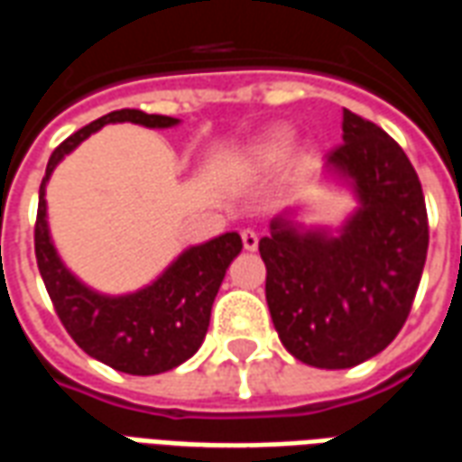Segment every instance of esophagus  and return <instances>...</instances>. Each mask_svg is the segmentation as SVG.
I'll return each mask as SVG.
<instances>
[{
  "mask_svg": "<svg viewBox=\"0 0 462 462\" xmlns=\"http://www.w3.org/2000/svg\"><path fill=\"white\" fill-rule=\"evenodd\" d=\"M242 245H245V250L254 252L260 247V237H257V232L254 230H242Z\"/></svg>",
  "mask_w": 462,
  "mask_h": 462,
  "instance_id": "obj_1",
  "label": "esophagus"
}]
</instances>
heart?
Segmentation results:
<instances>
[{
    "label": "heart",
    "mask_w": 462,
    "mask_h": 462,
    "mask_svg": "<svg viewBox=\"0 0 462 462\" xmlns=\"http://www.w3.org/2000/svg\"><path fill=\"white\" fill-rule=\"evenodd\" d=\"M291 145H294V133L290 128H272L270 133H264L260 141L254 143L250 148V155H247V168H254V171H262V168H272L282 162L287 155H290Z\"/></svg>",
    "instance_id": "1"
}]
</instances>
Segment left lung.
<instances>
[{"label":"left lung","instance_id":"1","mask_svg":"<svg viewBox=\"0 0 462 462\" xmlns=\"http://www.w3.org/2000/svg\"><path fill=\"white\" fill-rule=\"evenodd\" d=\"M341 128L327 168L351 185L356 212L339 235L304 230L284 212L260 240L274 329L317 368L356 366L396 339L428 252L426 200L406 152L346 108Z\"/></svg>","mask_w":462,"mask_h":462}]
</instances>
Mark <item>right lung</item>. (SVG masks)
I'll return each instance as SVG.
<instances>
[{
	"label": "right lung",
	"mask_w": 462,
	"mask_h": 462,
	"mask_svg": "<svg viewBox=\"0 0 462 462\" xmlns=\"http://www.w3.org/2000/svg\"><path fill=\"white\" fill-rule=\"evenodd\" d=\"M125 121L145 128H172L180 123L171 116L121 108L69 135L51 152L39 188L34 250L46 291L71 339L88 356L104 361L106 366L133 376H152L180 366L200 348L210 327L212 301L217 297L230 262L240 254L242 240L237 232H225L205 245H195L178 254V260L148 287L121 297L94 291L66 270L49 235L46 182L64 155L91 133L108 123Z\"/></svg>",
	"instance_id": "obj_1"
}]
</instances>
